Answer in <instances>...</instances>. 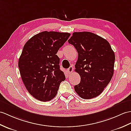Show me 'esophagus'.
Segmentation results:
<instances>
[{
	"mask_svg": "<svg viewBox=\"0 0 131 131\" xmlns=\"http://www.w3.org/2000/svg\"><path fill=\"white\" fill-rule=\"evenodd\" d=\"M73 69H74V68H73V67L72 66H70L68 70H67V71H68V72L69 73V75H71L72 74V72L73 71Z\"/></svg>",
	"mask_w": 131,
	"mask_h": 131,
	"instance_id": "1",
	"label": "esophagus"
}]
</instances>
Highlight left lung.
I'll return each instance as SVG.
<instances>
[{
    "label": "left lung",
    "instance_id": "left-lung-1",
    "mask_svg": "<svg viewBox=\"0 0 131 131\" xmlns=\"http://www.w3.org/2000/svg\"><path fill=\"white\" fill-rule=\"evenodd\" d=\"M78 53L75 71L80 83L74 89L81 98L99 95L111 81L114 73L115 54L105 39L90 32H74L69 39Z\"/></svg>",
    "mask_w": 131,
    "mask_h": 131
}]
</instances>
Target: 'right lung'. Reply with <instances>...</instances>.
Here are the masks:
<instances>
[{
  "label": "right lung",
  "mask_w": 131,
  "mask_h": 131,
  "mask_svg": "<svg viewBox=\"0 0 131 131\" xmlns=\"http://www.w3.org/2000/svg\"><path fill=\"white\" fill-rule=\"evenodd\" d=\"M70 36L69 33L43 31L24 45L18 67L27 90L36 99L51 100L56 95L60 83L65 80L56 53Z\"/></svg>",
  "instance_id": "obj_1"
}]
</instances>
